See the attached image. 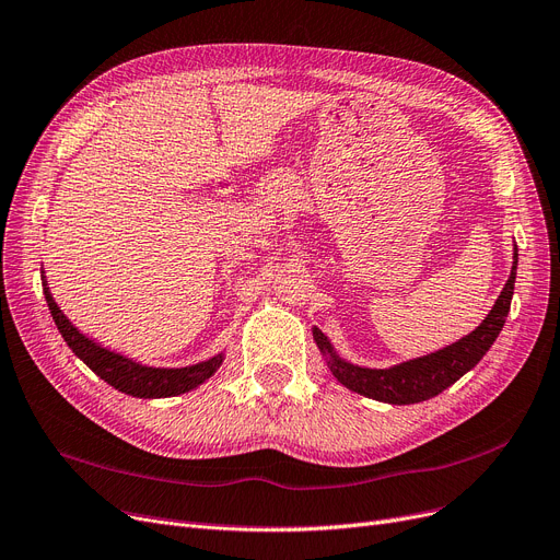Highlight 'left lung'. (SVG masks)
I'll return each mask as SVG.
<instances>
[{"label":"left lung","mask_w":560,"mask_h":560,"mask_svg":"<svg viewBox=\"0 0 560 560\" xmlns=\"http://www.w3.org/2000/svg\"><path fill=\"white\" fill-rule=\"evenodd\" d=\"M512 259L514 261H512L510 278L503 287L501 296L497 299L494 307H491L489 315L482 319V324L476 330L464 335L462 340L443 347L434 353L411 358V361L397 363L386 370L363 368L340 358V353L332 349L326 335L319 328H312L315 342L324 353L332 376L338 378L345 388L376 401H386V405H416V401L436 397L439 393L453 386L459 376H464L468 370L476 368L480 363V358L499 338V332L510 312V301L514 294V278H517V245H514Z\"/></svg>","instance_id":"left-lung-1"}]
</instances>
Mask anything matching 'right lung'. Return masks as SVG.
<instances>
[{
    "mask_svg": "<svg viewBox=\"0 0 560 560\" xmlns=\"http://www.w3.org/2000/svg\"><path fill=\"white\" fill-rule=\"evenodd\" d=\"M43 294H46L50 315L66 345H69L80 361L89 370L96 372L103 382H107L109 386H115L126 395L159 399V397H174V395L195 390L197 386H202L209 376H213V372L222 365V361H225V353H218V355H211L209 361L186 365V368L142 365L124 353L109 351L101 342L86 338L84 332H80L55 303L46 276H43Z\"/></svg>",
    "mask_w": 560,
    "mask_h": 560,
    "instance_id": "obj_1",
    "label": "right lung"
}]
</instances>
